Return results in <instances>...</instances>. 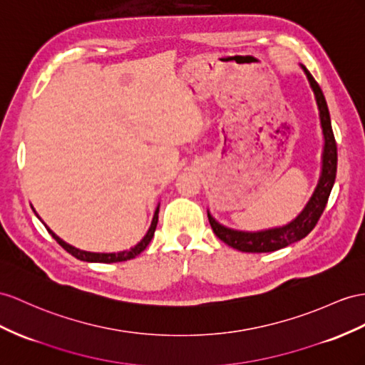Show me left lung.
Returning <instances> with one entry per match:
<instances>
[{"instance_id": "obj_1", "label": "left lung", "mask_w": 365, "mask_h": 365, "mask_svg": "<svg viewBox=\"0 0 365 365\" xmlns=\"http://www.w3.org/2000/svg\"><path fill=\"white\" fill-rule=\"evenodd\" d=\"M299 68H301L304 76L308 80V85H310L316 100L317 110H319V121L324 138L319 180H317L312 197L307 202L304 210L299 212L292 222L285 223L282 227L259 231L235 230L222 225L219 220L212 217V214L208 210V220L211 223L214 235H216L222 242H225L231 248L244 251V253H269V251L285 248L294 244V242L304 239L308 232L316 227L317 220H319L321 214L325 210L327 200H329L331 188L334 185L336 166H338V149H336L329 106H327L324 93L319 85L314 81L312 73L308 72L304 64H299Z\"/></svg>"}]
</instances>
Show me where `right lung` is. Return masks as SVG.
Instances as JSON below:
<instances>
[{
	"label": "right lung",
	"mask_w": 365,
	"mask_h": 365,
	"mask_svg": "<svg viewBox=\"0 0 365 365\" xmlns=\"http://www.w3.org/2000/svg\"><path fill=\"white\" fill-rule=\"evenodd\" d=\"M32 207V205H31ZM158 208H160V203H157V208L154 211V216H153V220H151V225H149L146 235L143 236V239L137 242V244L134 247H130L129 250H123V251H117V253H93V251H86V250H80L77 247H73L71 244H68V242H64L61 237H58L55 232L46 225V223L41 220V217L38 216V212L35 211V208L32 207L35 216L38 217L43 225L46 227V230L49 231V235L58 242V244L68 251L69 255H72L73 257H77L80 260H83V262H100V264H114V262H123V260H129V259H134L135 256H138L142 251L149 245V242H151V239L154 237V231L157 228V222H158Z\"/></svg>",
	"instance_id": "right-lung-1"
}]
</instances>
